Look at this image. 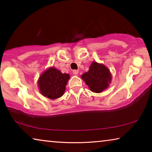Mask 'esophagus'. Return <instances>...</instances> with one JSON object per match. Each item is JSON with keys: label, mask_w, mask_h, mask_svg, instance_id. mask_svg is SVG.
<instances>
[{"label": "esophagus", "mask_w": 152, "mask_h": 152, "mask_svg": "<svg viewBox=\"0 0 152 152\" xmlns=\"http://www.w3.org/2000/svg\"><path fill=\"white\" fill-rule=\"evenodd\" d=\"M73 73H74V75H77V74H78V70H77V69L73 70Z\"/></svg>", "instance_id": "esophagus-1"}]
</instances>
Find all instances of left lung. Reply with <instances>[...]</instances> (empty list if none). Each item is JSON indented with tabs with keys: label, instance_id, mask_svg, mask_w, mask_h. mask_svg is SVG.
<instances>
[{
	"label": "left lung",
	"instance_id": "1",
	"mask_svg": "<svg viewBox=\"0 0 152 152\" xmlns=\"http://www.w3.org/2000/svg\"><path fill=\"white\" fill-rule=\"evenodd\" d=\"M81 78L91 91L95 93H100L106 89L111 80V75L107 67L96 62L91 63L89 71L83 74Z\"/></svg>",
	"mask_w": 152,
	"mask_h": 152
}]
</instances>
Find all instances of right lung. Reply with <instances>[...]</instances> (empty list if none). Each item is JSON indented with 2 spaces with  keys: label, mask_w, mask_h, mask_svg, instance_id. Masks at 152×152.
Segmentation results:
<instances>
[{
  "label": "right lung",
  "mask_w": 152,
  "mask_h": 152,
  "mask_svg": "<svg viewBox=\"0 0 152 152\" xmlns=\"http://www.w3.org/2000/svg\"><path fill=\"white\" fill-rule=\"evenodd\" d=\"M69 78V74H62L58 69L50 67L41 75L38 80L41 94L52 99L60 98L64 94Z\"/></svg>",
  "instance_id": "1"
}]
</instances>
